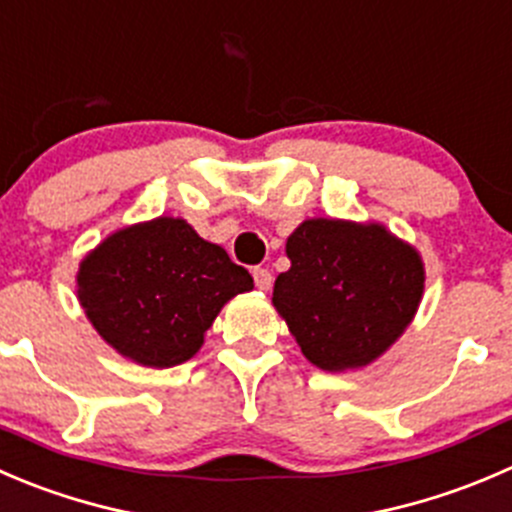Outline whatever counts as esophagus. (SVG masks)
I'll list each match as a JSON object with an SVG mask.
<instances>
[{
	"instance_id": "obj_1",
	"label": "esophagus",
	"mask_w": 512,
	"mask_h": 512,
	"mask_svg": "<svg viewBox=\"0 0 512 512\" xmlns=\"http://www.w3.org/2000/svg\"><path fill=\"white\" fill-rule=\"evenodd\" d=\"M252 277H255L257 290H270L272 287V272L265 270V267H255V270H252Z\"/></svg>"
}]
</instances>
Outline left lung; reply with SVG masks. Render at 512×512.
<instances>
[{
  "instance_id": "1",
  "label": "left lung",
  "mask_w": 512,
  "mask_h": 512,
  "mask_svg": "<svg viewBox=\"0 0 512 512\" xmlns=\"http://www.w3.org/2000/svg\"><path fill=\"white\" fill-rule=\"evenodd\" d=\"M290 270L272 305L302 355L330 372L362 367L388 350L423 297V262L380 225L307 220L287 237Z\"/></svg>"
}]
</instances>
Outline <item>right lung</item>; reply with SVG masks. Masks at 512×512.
I'll return each mask as SVG.
<instances>
[{
  "mask_svg": "<svg viewBox=\"0 0 512 512\" xmlns=\"http://www.w3.org/2000/svg\"><path fill=\"white\" fill-rule=\"evenodd\" d=\"M79 302L94 330L147 367L190 360L252 275L185 220L157 217L109 235L79 265Z\"/></svg>",
  "mask_w": 512,
  "mask_h": 512,
  "instance_id": "add662e5",
  "label": "right lung"
}]
</instances>
